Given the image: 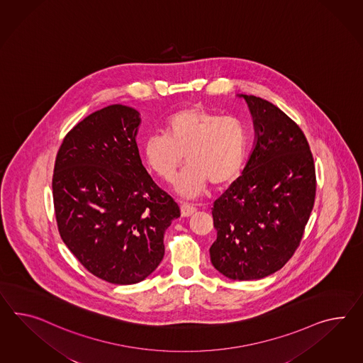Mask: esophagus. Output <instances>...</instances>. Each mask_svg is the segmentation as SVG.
Wrapping results in <instances>:
<instances>
[{
  "label": "esophagus",
  "mask_w": 363,
  "mask_h": 363,
  "mask_svg": "<svg viewBox=\"0 0 363 363\" xmlns=\"http://www.w3.org/2000/svg\"><path fill=\"white\" fill-rule=\"evenodd\" d=\"M180 212H182L183 217H189V216L195 213L196 208L194 205L183 203V204L180 205Z\"/></svg>",
  "instance_id": "obj_1"
}]
</instances>
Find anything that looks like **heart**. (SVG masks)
I'll return each instance as SVG.
<instances>
[{"label":"heart","mask_w":363,"mask_h":363,"mask_svg":"<svg viewBox=\"0 0 363 363\" xmlns=\"http://www.w3.org/2000/svg\"><path fill=\"white\" fill-rule=\"evenodd\" d=\"M166 134L150 135L142 155L150 169L169 182L184 162L175 182L177 194L194 199L211 182L223 186L240 174L249 149V131L242 120L221 116L200 105L180 109L168 117Z\"/></svg>","instance_id":"heart-1"}]
</instances>
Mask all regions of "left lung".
Wrapping results in <instances>:
<instances>
[{"label":"left lung","instance_id":"1","mask_svg":"<svg viewBox=\"0 0 363 363\" xmlns=\"http://www.w3.org/2000/svg\"><path fill=\"white\" fill-rule=\"evenodd\" d=\"M250 109L254 149L212 208L214 269L233 280L262 279L281 269L304 234L316 196L313 157L304 133L278 106L240 94Z\"/></svg>","mask_w":363,"mask_h":363}]
</instances>
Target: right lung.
I'll list each match as a JSON object with an SVG mask.
<instances>
[{
	"label": "right lung",
	"instance_id": "obj_1",
	"mask_svg": "<svg viewBox=\"0 0 363 363\" xmlns=\"http://www.w3.org/2000/svg\"><path fill=\"white\" fill-rule=\"evenodd\" d=\"M140 113L114 104L65 135L56 155L52 196L65 246L94 277L134 284L164 255V232L180 217L151 179L137 146Z\"/></svg>",
	"mask_w": 363,
	"mask_h": 363
}]
</instances>
